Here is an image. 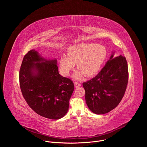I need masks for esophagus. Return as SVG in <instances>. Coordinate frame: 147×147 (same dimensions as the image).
<instances>
[{
	"mask_svg": "<svg viewBox=\"0 0 147 147\" xmlns=\"http://www.w3.org/2000/svg\"><path fill=\"white\" fill-rule=\"evenodd\" d=\"M74 87H76V88L78 87H80L81 86L79 82H74Z\"/></svg>",
	"mask_w": 147,
	"mask_h": 147,
	"instance_id": "obj_1",
	"label": "esophagus"
}]
</instances>
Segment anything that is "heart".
Listing matches in <instances>:
<instances>
[{
    "mask_svg": "<svg viewBox=\"0 0 147 147\" xmlns=\"http://www.w3.org/2000/svg\"><path fill=\"white\" fill-rule=\"evenodd\" d=\"M107 57L105 47L92 43H80L69 47L67 56L63 55L59 59V70L64 76L69 75L75 64L78 69L73 75L76 80L85 76L89 77L96 74Z\"/></svg>",
    "mask_w": 147,
    "mask_h": 147,
    "instance_id": "b5f03b06",
    "label": "heart"
}]
</instances>
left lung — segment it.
Wrapping results in <instances>:
<instances>
[{"label": "left lung", "mask_w": 147, "mask_h": 147, "mask_svg": "<svg viewBox=\"0 0 147 147\" xmlns=\"http://www.w3.org/2000/svg\"><path fill=\"white\" fill-rule=\"evenodd\" d=\"M114 54L113 51L105 66L94 78L82 84L86 103L95 114L107 113L115 109L126 90L129 78L126 59Z\"/></svg>", "instance_id": "obj_1"}]
</instances>
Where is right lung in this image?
<instances>
[{
    "mask_svg": "<svg viewBox=\"0 0 147 147\" xmlns=\"http://www.w3.org/2000/svg\"><path fill=\"white\" fill-rule=\"evenodd\" d=\"M56 59H46L35 49L24 57L19 73L20 86L29 107L44 117L57 120L67 113L74 84L61 76Z\"/></svg>",
    "mask_w": 147,
    "mask_h": 147,
    "instance_id": "add662e5",
    "label": "right lung"
}]
</instances>
